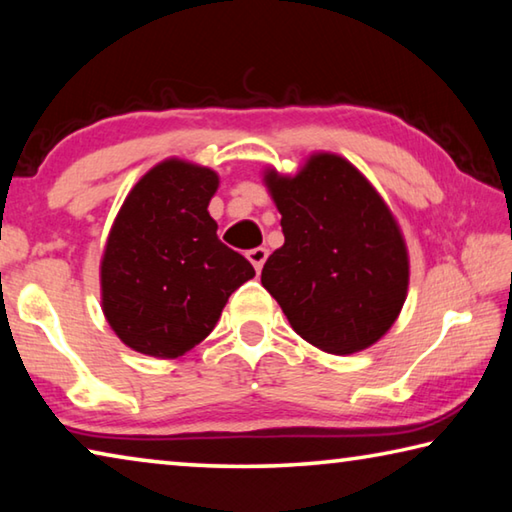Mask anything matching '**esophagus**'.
Masks as SVG:
<instances>
[{"label":"esophagus","instance_id":"esophagus-1","mask_svg":"<svg viewBox=\"0 0 512 512\" xmlns=\"http://www.w3.org/2000/svg\"><path fill=\"white\" fill-rule=\"evenodd\" d=\"M266 257H268V250L266 248H253V250H248V259H250V264L255 266V271L259 273L262 271V266H264V262H266Z\"/></svg>","mask_w":512,"mask_h":512}]
</instances>
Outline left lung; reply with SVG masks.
Here are the masks:
<instances>
[{"label":"left lung","instance_id":"obj_1","mask_svg":"<svg viewBox=\"0 0 512 512\" xmlns=\"http://www.w3.org/2000/svg\"><path fill=\"white\" fill-rule=\"evenodd\" d=\"M284 244L262 268L264 289L302 339L329 354L370 348L400 316L409 255L400 225L366 178L334 153L296 176L268 171Z\"/></svg>","mask_w":512,"mask_h":512}]
</instances>
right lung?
<instances>
[{"label": "right lung", "instance_id": "add662e5", "mask_svg": "<svg viewBox=\"0 0 512 512\" xmlns=\"http://www.w3.org/2000/svg\"><path fill=\"white\" fill-rule=\"evenodd\" d=\"M219 187L212 169L164 160L117 214L101 259V305L135 352L176 359L212 332L225 302L255 275L221 244L207 212Z\"/></svg>", "mask_w": 512, "mask_h": 512}]
</instances>
